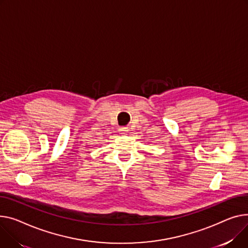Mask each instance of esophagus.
Returning a JSON list of instances; mask_svg holds the SVG:
<instances>
[{"label": "esophagus", "mask_w": 248, "mask_h": 248, "mask_svg": "<svg viewBox=\"0 0 248 248\" xmlns=\"http://www.w3.org/2000/svg\"><path fill=\"white\" fill-rule=\"evenodd\" d=\"M119 131H120L121 134H125L126 131H127V127H120Z\"/></svg>", "instance_id": "esophagus-1"}]
</instances>
